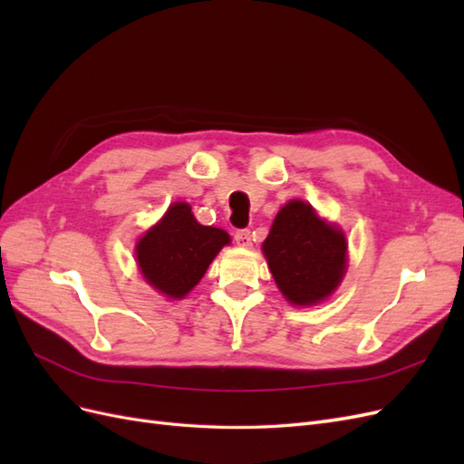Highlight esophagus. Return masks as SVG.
<instances>
[{
  "label": "esophagus",
  "instance_id": "34e87169",
  "mask_svg": "<svg viewBox=\"0 0 464 464\" xmlns=\"http://www.w3.org/2000/svg\"><path fill=\"white\" fill-rule=\"evenodd\" d=\"M234 240H236L237 246L249 247V246H251V232H249V230H236Z\"/></svg>",
  "mask_w": 464,
  "mask_h": 464
}]
</instances>
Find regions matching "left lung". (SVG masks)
<instances>
[{
  "label": "left lung",
  "mask_w": 464,
  "mask_h": 464,
  "mask_svg": "<svg viewBox=\"0 0 464 464\" xmlns=\"http://www.w3.org/2000/svg\"><path fill=\"white\" fill-rule=\"evenodd\" d=\"M346 237L310 203L288 201L278 210L263 254L275 283L294 305L327 300L346 273Z\"/></svg>",
  "instance_id": "8db88e82"
}]
</instances>
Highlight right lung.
Listing matches in <instances>:
<instances>
[{
	"label": "right lung",
	"mask_w": 464,
	"mask_h": 464,
	"mask_svg": "<svg viewBox=\"0 0 464 464\" xmlns=\"http://www.w3.org/2000/svg\"><path fill=\"white\" fill-rule=\"evenodd\" d=\"M230 236L195 220L191 207L178 201L164 217L139 237L137 265L147 283L166 298L181 300L198 286Z\"/></svg>",
	"instance_id": "right-lung-1"
}]
</instances>
